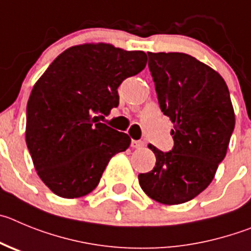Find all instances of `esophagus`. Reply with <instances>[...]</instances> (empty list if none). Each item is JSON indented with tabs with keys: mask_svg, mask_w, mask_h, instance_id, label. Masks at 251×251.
Here are the masks:
<instances>
[{
	"mask_svg": "<svg viewBox=\"0 0 251 251\" xmlns=\"http://www.w3.org/2000/svg\"><path fill=\"white\" fill-rule=\"evenodd\" d=\"M144 145H145L144 141H140V140H132V141H131V148H134V149H140Z\"/></svg>",
	"mask_w": 251,
	"mask_h": 251,
	"instance_id": "obj_1",
	"label": "esophagus"
}]
</instances>
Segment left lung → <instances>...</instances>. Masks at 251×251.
Returning a JSON list of instances; mask_svg holds the SVG:
<instances>
[{
	"mask_svg": "<svg viewBox=\"0 0 251 251\" xmlns=\"http://www.w3.org/2000/svg\"><path fill=\"white\" fill-rule=\"evenodd\" d=\"M149 69L164 115L174 124V148L153 145L155 168L140 174L149 198L165 205L186 202L213 181L226 155L235 114L224 78L215 70L182 52H148Z\"/></svg>",
	"mask_w": 251,
	"mask_h": 251,
	"instance_id": "obj_1",
	"label": "left lung"
}]
</instances>
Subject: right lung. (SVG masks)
Wrapping results in <instances>:
<instances>
[{"mask_svg":"<svg viewBox=\"0 0 251 251\" xmlns=\"http://www.w3.org/2000/svg\"><path fill=\"white\" fill-rule=\"evenodd\" d=\"M144 51L110 44L72 46L35 83L27 102L26 144L40 179L65 199L87 195L110 159L131 139L99 123L119 105L117 87L145 69Z\"/></svg>","mask_w":251,"mask_h":251,"instance_id":"add662e5","label":"right lung"}]
</instances>
